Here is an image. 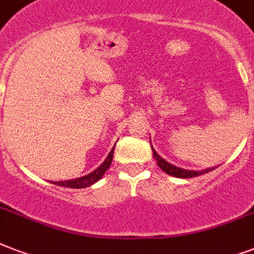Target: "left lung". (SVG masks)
<instances>
[{"mask_svg":"<svg viewBox=\"0 0 254 254\" xmlns=\"http://www.w3.org/2000/svg\"><path fill=\"white\" fill-rule=\"evenodd\" d=\"M151 141V139H150ZM151 150H153V157L157 161V165H158L161 169L165 171L166 174L171 175V177L175 178H193V177H199L201 174L209 173V171H212L213 169H216V167H208V169L204 170H186V169H181V167H177L171 165L170 162H167L166 159H163L161 155H158V153L155 151V149L151 145Z\"/></svg>","mask_w":254,"mask_h":254,"instance_id":"8db88e82","label":"left lung"}]
</instances>
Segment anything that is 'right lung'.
I'll list each match as a JSON object with an SVG mask.
<instances>
[{
	"instance_id": "obj_1",
	"label": "right lung",
	"mask_w": 254,
	"mask_h": 254,
	"mask_svg": "<svg viewBox=\"0 0 254 254\" xmlns=\"http://www.w3.org/2000/svg\"><path fill=\"white\" fill-rule=\"evenodd\" d=\"M116 146V145H115ZM115 146L112 147V150L109 151V154L105 158L101 165L96 170H93L92 173L87 174L84 177L76 178V179H69V181H61V182H51L53 185L62 186V187H69V189H84V187H89V186L95 185L96 182H99L103 175L105 174L109 167H111L112 159H113V153H115Z\"/></svg>"
}]
</instances>
